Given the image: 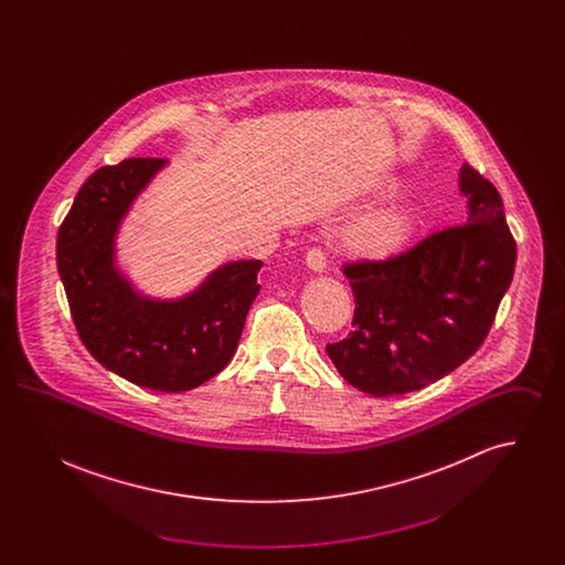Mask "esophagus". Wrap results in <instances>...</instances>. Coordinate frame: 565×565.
Wrapping results in <instances>:
<instances>
[{"label":"esophagus","mask_w":565,"mask_h":565,"mask_svg":"<svg viewBox=\"0 0 565 565\" xmlns=\"http://www.w3.org/2000/svg\"><path fill=\"white\" fill-rule=\"evenodd\" d=\"M305 263H307L309 269L322 273L326 269V265H328V258H326V254H323L320 247H309L307 254H305Z\"/></svg>","instance_id":"34e87169"}]
</instances>
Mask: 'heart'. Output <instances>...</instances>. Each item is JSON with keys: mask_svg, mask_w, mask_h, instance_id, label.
<instances>
[{"mask_svg": "<svg viewBox=\"0 0 565 565\" xmlns=\"http://www.w3.org/2000/svg\"><path fill=\"white\" fill-rule=\"evenodd\" d=\"M417 222L419 215L411 203L387 205L350 222L343 231V242L358 254L385 256L411 239Z\"/></svg>", "mask_w": 565, "mask_h": 565, "instance_id": "1", "label": "heart"}]
</instances>
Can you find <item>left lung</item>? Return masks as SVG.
<instances>
[{
  "mask_svg": "<svg viewBox=\"0 0 565 565\" xmlns=\"http://www.w3.org/2000/svg\"><path fill=\"white\" fill-rule=\"evenodd\" d=\"M463 224L403 254L343 267L355 311L348 339L326 351L343 379L371 396H398L449 375L483 345L507 295L516 243L495 186L463 164Z\"/></svg>",
  "mask_w": 565,
  "mask_h": 565,
  "instance_id": "left-lung-1",
  "label": "left lung"
}]
</instances>
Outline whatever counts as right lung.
Segmentation results:
<instances>
[{
    "label": "right lung",
    "instance_id": "obj_1",
    "mask_svg": "<svg viewBox=\"0 0 565 565\" xmlns=\"http://www.w3.org/2000/svg\"><path fill=\"white\" fill-rule=\"evenodd\" d=\"M164 164L148 157L97 169L58 228L56 269L90 355L135 385L175 394L210 381L235 355L263 263H226L178 300L139 295L116 267V233Z\"/></svg>",
    "mask_w": 565,
    "mask_h": 565
}]
</instances>
